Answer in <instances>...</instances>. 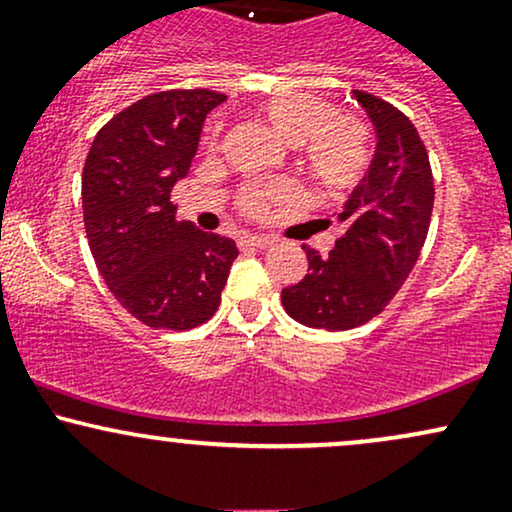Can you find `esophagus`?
<instances>
[{
  "label": "esophagus",
  "mask_w": 512,
  "mask_h": 512,
  "mask_svg": "<svg viewBox=\"0 0 512 512\" xmlns=\"http://www.w3.org/2000/svg\"><path fill=\"white\" fill-rule=\"evenodd\" d=\"M240 243L250 245V248H269V245H274V238H269V236H243Z\"/></svg>",
  "instance_id": "34e87169"
}]
</instances>
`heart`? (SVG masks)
I'll use <instances>...</instances> for the list:
<instances>
[{
	"mask_svg": "<svg viewBox=\"0 0 512 512\" xmlns=\"http://www.w3.org/2000/svg\"><path fill=\"white\" fill-rule=\"evenodd\" d=\"M262 115L291 144L301 146L303 163L322 187L344 192L361 182L370 166V134L363 122L334 113L332 103L305 91H284L262 103ZM291 195L284 180L257 182L240 197L248 214H262L274 199Z\"/></svg>",
	"mask_w": 512,
	"mask_h": 512,
	"instance_id": "heart-1",
	"label": "heart"
}]
</instances>
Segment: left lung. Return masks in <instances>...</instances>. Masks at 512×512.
<instances>
[{
  "label": "left lung",
  "instance_id": "obj_1",
  "mask_svg": "<svg viewBox=\"0 0 512 512\" xmlns=\"http://www.w3.org/2000/svg\"><path fill=\"white\" fill-rule=\"evenodd\" d=\"M375 129V151L361 182L337 214L330 255L303 245L308 274L281 291L293 320L317 330H351L375 317L402 289L428 233L433 178L426 146L409 117L354 91Z\"/></svg>",
  "mask_w": 512,
  "mask_h": 512
}]
</instances>
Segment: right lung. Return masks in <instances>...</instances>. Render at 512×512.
Masks as SVG:
<instances>
[{"label": "right lung", "instance_id": "right-lung-1", "mask_svg": "<svg viewBox=\"0 0 512 512\" xmlns=\"http://www.w3.org/2000/svg\"><path fill=\"white\" fill-rule=\"evenodd\" d=\"M223 93L161 91L115 115L93 139L81 178L86 238L127 313L154 330H192L221 303L238 248L175 221L170 192L187 178L207 115Z\"/></svg>", "mask_w": 512, "mask_h": 512}]
</instances>
